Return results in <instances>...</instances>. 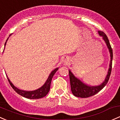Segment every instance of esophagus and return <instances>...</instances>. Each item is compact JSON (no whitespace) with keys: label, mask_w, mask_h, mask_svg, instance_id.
<instances>
[{"label":"esophagus","mask_w":120,"mask_h":120,"mask_svg":"<svg viewBox=\"0 0 120 120\" xmlns=\"http://www.w3.org/2000/svg\"><path fill=\"white\" fill-rule=\"evenodd\" d=\"M68 61V59L67 58H64V62H67V61Z\"/></svg>","instance_id":"34e87169"}]
</instances>
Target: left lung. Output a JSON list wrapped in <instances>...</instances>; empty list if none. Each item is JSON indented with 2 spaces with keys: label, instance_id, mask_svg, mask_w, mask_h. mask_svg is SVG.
<instances>
[{
  "label": "left lung",
  "instance_id": "1",
  "mask_svg": "<svg viewBox=\"0 0 120 120\" xmlns=\"http://www.w3.org/2000/svg\"><path fill=\"white\" fill-rule=\"evenodd\" d=\"M98 34L100 36L102 37L103 40L105 42L106 46L108 47L109 52L110 53V61L109 63V68L108 69V74L106 76L105 80L100 85L98 86H90L84 83L81 81L79 78H76L73 73L69 70V75H70V80L71 84V89L72 94L75 97H80V98H87V97L93 96L95 95L98 92L100 91L106 85L108 82L109 78H110L111 71H112V60H113V50L110 46V42L108 40L106 35L102 31H98Z\"/></svg>",
  "mask_w": 120,
  "mask_h": 120
}]
</instances>
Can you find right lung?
Masks as SVG:
<instances>
[{
    "label": "right lung",
    "instance_id": "1",
    "mask_svg": "<svg viewBox=\"0 0 120 120\" xmlns=\"http://www.w3.org/2000/svg\"><path fill=\"white\" fill-rule=\"evenodd\" d=\"M10 36H11V35H10ZM8 38L7 39V40H6V42H5L4 47L5 46H6V42H7V41L8 40ZM58 69H59V68H55V70H53L52 71L50 72L48 78L47 80H46V82H45V83H44V85L42 86H41V87L37 89V90H35L33 91H25L18 89L17 87L15 86L12 84V82L10 81V80L9 79V78H8L7 75H6V76H7V79H8L11 86L12 87V89L15 90V91L17 92L18 94L21 95V96L25 97V98H28V99H39V98H43V97L46 96L48 94V92L49 91L52 79L53 76L55 75L56 72L58 70Z\"/></svg>",
    "mask_w": 120,
    "mask_h": 120
}]
</instances>
